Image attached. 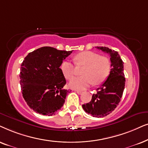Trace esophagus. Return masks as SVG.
<instances>
[{
  "label": "esophagus",
  "instance_id": "obj_1",
  "mask_svg": "<svg viewBox=\"0 0 148 148\" xmlns=\"http://www.w3.org/2000/svg\"><path fill=\"white\" fill-rule=\"evenodd\" d=\"M75 90L78 95H81L82 93V91H81V90Z\"/></svg>",
  "mask_w": 148,
  "mask_h": 148
}]
</instances>
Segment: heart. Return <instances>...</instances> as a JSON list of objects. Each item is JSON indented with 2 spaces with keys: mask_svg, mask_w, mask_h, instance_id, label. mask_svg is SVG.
<instances>
[{
  "mask_svg": "<svg viewBox=\"0 0 148 148\" xmlns=\"http://www.w3.org/2000/svg\"><path fill=\"white\" fill-rule=\"evenodd\" d=\"M74 61L77 66H85V68L82 73L83 76L72 78L69 82V86L73 89H85L92 83L99 85L105 82L110 75L111 63L106 57L92 51H84L76 56ZM61 69L67 79H71L76 73L74 65L69 61L63 62Z\"/></svg>",
  "mask_w": 148,
  "mask_h": 148,
  "instance_id": "b5f03b06",
  "label": "heart"
}]
</instances>
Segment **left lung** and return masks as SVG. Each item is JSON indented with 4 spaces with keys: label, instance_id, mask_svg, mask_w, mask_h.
Here are the masks:
<instances>
[{
    "label": "left lung",
    "instance_id": "left-lung-1",
    "mask_svg": "<svg viewBox=\"0 0 148 148\" xmlns=\"http://www.w3.org/2000/svg\"><path fill=\"white\" fill-rule=\"evenodd\" d=\"M110 55L112 69L105 82L93 94L90 102L83 104L82 108L93 117L101 118L112 113L119 105L125 86L124 63L117 51L106 47H97Z\"/></svg>",
    "mask_w": 148,
    "mask_h": 148
}]
</instances>
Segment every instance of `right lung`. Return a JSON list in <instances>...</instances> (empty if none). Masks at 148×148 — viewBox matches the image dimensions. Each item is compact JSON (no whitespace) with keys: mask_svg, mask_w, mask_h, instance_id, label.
<instances>
[{"mask_svg":"<svg viewBox=\"0 0 148 148\" xmlns=\"http://www.w3.org/2000/svg\"><path fill=\"white\" fill-rule=\"evenodd\" d=\"M72 51L40 47L28 55L21 65L20 84L23 97L36 113L53 115L64 106L70 90L60 67Z\"/></svg>","mask_w":148,"mask_h":148,"instance_id":"1","label":"right lung"}]
</instances>
